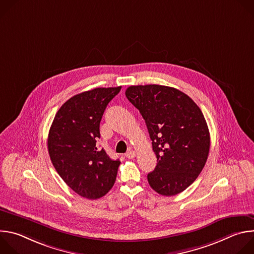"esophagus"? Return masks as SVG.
<instances>
[{"label": "esophagus", "instance_id": "34e87169", "mask_svg": "<svg viewBox=\"0 0 254 254\" xmlns=\"http://www.w3.org/2000/svg\"><path fill=\"white\" fill-rule=\"evenodd\" d=\"M134 157H135V153L133 151H128L126 154V158H127V159H133Z\"/></svg>", "mask_w": 254, "mask_h": 254}]
</instances>
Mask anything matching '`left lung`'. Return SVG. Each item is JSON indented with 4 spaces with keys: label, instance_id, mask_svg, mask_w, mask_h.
Segmentation results:
<instances>
[{
    "label": "left lung",
    "instance_id": "8db88e82",
    "mask_svg": "<svg viewBox=\"0 0 254 254\" xmlns=\"http://www.w3.org/2000/svg\"><path fill=\"white\" fill-rule=\"evenodd\" d=\"M126 96L146 122L157 166L150 186L163 196L186 190L203 170L210 133L199 106L184 92L158 85H131Z\"/></svg>",
    "mask_w": 254,
    "mask_h": 254
}]
</instances>
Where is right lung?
Wrapping results in <instances>:
<instances>
[{
	"label": "right lung",
	"instance_id": "add662e5",
	"mask_svg": "<svg viewBox=\"0 0 254 254\" xmlns=\"http://www.w3.org/2000/svg\"><path fill=\"white\" fill-rule=\"evenodd\" d=\"M99 87L69 98L57 112L48 134L51 162L75 193L94 200L110 191L120 160H112L98 147L99 125L105 108L121 90Z\"/></svg>",
	"mask_w": 254,
	"mask_h": 254
}]
</instances>
